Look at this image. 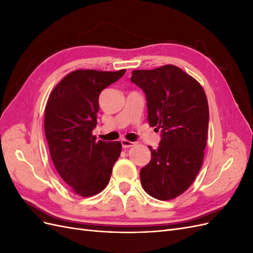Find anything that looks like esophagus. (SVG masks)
Returning <instances> with one entry per match:
<instances>
[{
  "mask_svg": "<svg viewBox=\"0 0 253 253\" xmlns=\"http://www.w3.org/2000/svg\"><path fill=\"white\" fill-rule=\"evenodd\" d=\"M121 144H122V148H124V149H127V148L134 147V145L136 144V142L129 141V140H126V139H122V140H121Z\"/></svg>",
  "mask_w": 253,
  "mask_h": 253,
  "instance_id": "esophagus-1",
  "label": "esophagus"
}]
</instances>
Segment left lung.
Instances as JSON below:
<instances>
[{
    "instance_id": "8db88e82",
    "label": "left lung",
    "mask_w": 253,
    "mask_h": 253,
    "mask_svg": "<svg viewBox=\"0 0 253 253\" xmlns=\"http://www.w3.org/2000/svg\"><path fill=\"white\" fill-rule=\"evenodd\" d=\"M147 97L151 126L162 129L159 147L140 170L145 192L159 201L179 196L200 172L208 137L209 106L203 86L175 65L132 72Z\"/></svg>"
}]
</instances>
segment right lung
Returning <instances> with one entry per match:
<instances>
[{
	"label": "right lung",
	"instance_id": "1",
	"mask_svg": "<svg viewBox=\"0 0 253 253\" xmlns=\"http://www.w3.org/2000/svg\"><path fill=\"white\" fill-rule=\"evenodd\" d=\"M126 70H77L51 90L45 106L44 129L59 175L76 194L94 196L108 186L120 156L119 141H96L98 98Z\"/></svg>",
	"mask_w": 253,
	"mask_h": 253
}]
</instances>
